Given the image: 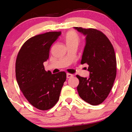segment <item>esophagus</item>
Returning <instances> with one entry per match:
<instances>
[{
  "label": "esophagus",
  "instance_id": "esophagus-1",
  "mask_svg": "<svg viewBox=\"0 0 132 132\" xmlns=\"http://www.w3.org/2000/svg\"><path fill=\"white\" fill-rule=\"evenodd\" d=\"M66 77L68 79H70V78L73 77V75L72 74H70V73H67Z\"/></svg>",
  "mask_w": 132,
  "mask_h": 132
}]
</instances>
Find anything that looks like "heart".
Returning <instances> with one entry per match:
<instances>
[{"instance_id":"heart-1","label":"heart","mask_w":132,"mask_h":132,"mask_svg":"<svg viewBox=\"0 0 132 132\" xmlns=\"http://www.w3.org/2000/svg\"><path fill=\"white\" fill-rule=\"evenodd\" d=\"M65 41L66 45L77 44L80 41V38L76 32L74 31H70L67 33L65 36Z\"/></svg>"}]
</instances>
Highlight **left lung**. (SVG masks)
<instances>
[{"label": "left lung", "instance_id": "left-lung-1", "mask_svg": "<svg viewBox=\"0 0 132 132\" xmlns=\"http://www.w3.org/2000/svg\"><path fill=\"white\" fill-rule=\"evenodd\" d=\"M86 36V45L81 64L87 63L88 78L77 75V89L84 101L93 105L101 104L112 88L117 75V59L114 49L107 37L94 28L74 27Z\"/></svg>", "mask_w": 132, "mask_h": 132}]
</instances>
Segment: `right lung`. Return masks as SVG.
<instances>
[{
  "mask_svg": "<svg viewBox=\"0 0 132 132\" xmlns=\"http://www.w3.org/2000/svg\"><path fill=\"white\" fill-rule=\"evenodd\" d=\"M61 32H48L35 35L25 42L15 61L17 83L28 101L39 110H48L55 105L66 79L64 71L52 74L45 70L51 46Z\"/></svg>",
  "mask_w": 132,
  "mask_h": 132,
  "instance_id": "add662e5",
  "label": "right lung"
}]
</instances>
